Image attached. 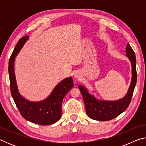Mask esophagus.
I'll use <instances>...</instances> for the list:
<instances>
[{
	"mask_svg": "<svg viewBox=\"0 0 146 146\" xmlns=\"http://www.w3.org/2000/svg\"><path fill=\"white\" fill-rule=\"evenodd\" d=\"M75 77L78 78L80 77V75H79V74H78V73H76V75H75Z\"/></svg>",
	"mask_w": 146,
	"mask_h": 146,
	"instance_id": "obj_1",
	"label": "esophagus"
}]
</instances>
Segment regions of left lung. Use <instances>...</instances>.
Returning <instances> with one entry per match:
<instances>
[{
	"instance_id": "8db88e82",
	"label": "left lung",
	"mask_w": 146,
	"mask_h": 146,
	"mask_svg": "<svg viewBox=\"0 0 146 146\" xmlns=\"http://www.w3.org/2000/svg\"><path fill=\"white\" fill-rule=\"evenodd\" d=\"M125 51L127 56L131 62L132 79L127 95L122 99L115 102L97 100L93 96L88 93L86 88L82 86H78L85 104L86 112L88 117L93 120L100 121L112 120L124 111L129 105L137 84V73L136 70V56L129 43Z\"/></svg>"
}]
</instances>
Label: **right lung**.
I'll return each instance as SVG.
<instances>
[{"label":"right lung","instance_id":"right-lung-1","mask_svg":"<svg viewBox=\"0 0 146 146\" xmlns=\"http://www.w3.org/2000/svg\"><path fill=\"white\" fill-rule=\"evenodd\" d=\"M28 35L22 37L17 42L9 58L8 71L11 96L20 113L24 118L39 125H51L60 119L62 115V103L64 97L73 87L71 77L64 79L56 86L51 95L40 102H31L20 95L17 90L14 73L15 58L21 50Z\"/></svg>","mask_w":146,"mask_h":146}]
</instances>
